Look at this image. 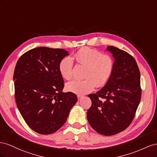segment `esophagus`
Returning a JSON list of instances; mask_svg holds the SVG:
<instances>
[{
  "label": "esophagus",
  "instance_id": "34e87169",
  "mask_svg": "<svg viewBox=\"0 0 157 157\" xmlns=\"http://www.w3.org/2000/svg\"><path fill=\"white\" fill-rule=\"evenodd\" d=\"M83 98V96H82V95H78V101H79V100H81L82 98Z\"/></svg>",
  "mask_w": 157,
  "mask_h": 157
}]
</instances>
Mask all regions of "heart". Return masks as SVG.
<instances>
[{
	"label": "heart",
	"instance_id": "b5f03b06",
	"mask_svg": "<svg viewBox=\"0 0 157 157\" xmlns=\"http://www.w3.org/2000/svg\"><path fill=\"white\" fill-rule=\"evenodd\" d=\"M75 59L86 66L84 79H74L66 84L67 90L78 95H84L92 91L95 86L102 87L108 82L113 75L114 62L110 56L102 55L95 49L89 47L80 48L74 55ZM74 62L70 56L62 59L59 70L62 78L70 79L72 76Z\"/></svg>",
	"mask_w": 157,
	"mask_h": 157
}]
</instances>
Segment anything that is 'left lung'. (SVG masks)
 Here are the masks:
<instances>
[{
	"mask_svg": "<svg viewBox=\"0 0 157 157\" xmlns=\"http://www.w3.org/2000/svg\"><path fill=\"white\" fill-rule=\"evenodd\" d=\"M114 58L113 75L96 93L89 94L92 104L87 120L96 132L113 136L126 129L135 116L141 97L140 71L134 58L113 46L106 48Z\"/></svg>",
	"mask_w": 157,
	"mask_h": 157,
	"instance_id": "left-lung-1",
	"label": "left lung"
}]
</instances>
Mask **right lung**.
I'll use <instances>...</instances> for the list:
<instances>
[{
    "label": "right lung",
    "instance_id": "1",
    "mask_svg": "<svg viewBox=\"0 0 157 157\" xmlns=\"http://www.w3.org/2000/svg\"><path fill=\"white\" fill-rule=\"evenodd\" d=\"M69 55L62 48H35L22 55L15 67V98L28 126L40 134L55 133L66 122L78 101L75 94L63 93L60 61Z\"/></svg>",
    "mask_w": 157,
    "mask_h": 157
}]
</instances>
